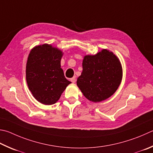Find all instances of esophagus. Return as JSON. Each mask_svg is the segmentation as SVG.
I'll list each match as a JSON object with an SVG mask.
<instances>
[{
    "mask_svg": "<svg viewBox=\"0 0 153 153\" xmlns=\"http://www.w3.org/2000/svg\"><path fill=\"white\" fill-rule=\"evenodd\" d=\"M70 80H71V82L72 83H76V77H72V78L70 79Z\"/></svg>",
    "mask_w": 153,
    "mask_h": 153,
    "instance_id": "esophagus-1",
    "label": "esophagus"
}]
</instances>
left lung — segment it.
Returning a JSON list of instances; mask_svg holds the SVG:
<instances>
[{
    "mask_svg": "<svg viewBox=\"0 0 153 153\" xmlns=\"http://www.w3.org/2000/svg\"><path fill=\"white\" fill-rule=\"evenodd\" d=\"M77 85L89 100L98 102L113 95L120 84L123 69L118 58L107 49L86 55Z\"/></svg>",
    "mask_w": 153,
    "mask_h": 153,
    "instance_id": "8db88e82",
    "label": "left lung"
}]
</instances>
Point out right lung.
<instances>
[{
  "mask_svg": "<svg viewBox=\"0 0 153 153\" xmlns=\"http://www.w3.org/2000/svg\"><path fill=\"white\" fill-rule=\"evenodd\" d=\"M62 51L43 44L30 51L26 66V79L34 98L45 105L55 104L71 82L61 68Z\"/></svg>",
  "mask_w": 153,
  "mask_h": 153,
  "instance_id": "add662e5",
  "label": "right lung"
}]
</instances>
